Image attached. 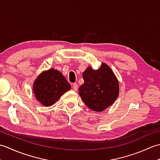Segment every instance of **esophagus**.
Returning <instances> with one entry per match:
<instances>
[{
    "mask_svg": "<svg viewBox=\"0 0 160 160\" xmlns=\"http://www.w3.org/2000/svg\"><path fill=\"white\" fill-rule=\"evenodd\" d=\"M73 89L76 91L78 90V84L76 83H73Z\"/></svg>",
    "mask_w": 160,
    "mask_h": 160,
    "instance_id": "obj_1",
    "label": "esophagus"
}]
</instances>
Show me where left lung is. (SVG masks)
I'll use <instances>...</instances> for the list:
<instances>
[{
    "label": "left lung",
    "instance_id": "left-lung-1",
    "mask_svg": "<svg viewBox=\"0 0 160 160\" xmlns=\"http://www.w3.org/2000/svg\"><path fill=\"white\" fill-rule=\"evenodd\" d=\"M84 84L79 88L82 100L90 109L103 111L114 103L120 91L117 77L104 62L97 70L88 67L82 73Z\"/></svg>",
    "mask_w": 160,
    "mask_h": 160
}]
</instances>
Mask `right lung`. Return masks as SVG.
I'll list each match as a JSON object with an SVG mask.
<instances>
[{
	"instance_id": "add662e5",
	"label": "right lung",
	"mask_w": 160,
	"mask_h": 160,
	"mask_svg": "<svg viewBox=\"0 0 160 160\" xmlns=\"http://www.w3.org/2000/svg\"><path fill=\"white\" fill-rule=\"evenodd\" d=\"M71 88L62 73L52 68L43 71L36 78L33 84V93L40 104L50 107Z\"/></svg>"
}]
</instances>
